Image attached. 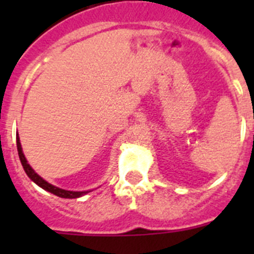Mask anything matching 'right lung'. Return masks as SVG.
<instances>
[{
	"label": "right lung",
	"mask_w": 254,
	"mask_h": 254,
	"mask_svg": "<svg viewBox=\"0 0 254 254\" xmlns=\"http://www.w3.org/2000/svg\"><path fill=\"white\" fill-rule=\"evenodd\" d=\"M16 145H17V152H19V158H20V161H21L22 164V168H24V170H25V173L28 174L29 178L31 179V181L34 182V183H37L39 187H42L43 190H48V192H51V193L56 194V196L58 197H62V198H77V197H81L84 196V194H86L89 190H82V192H75V190H62V188H58L56 187V186L51 185V183H48L47 181H44L43 178L40 176H38L37 173L33 170V168L30 167L28 164V161H26L25 159V155H24V152H22V149H21V143H20V138H19V134L16 136Z\"/></svg>",
	"instance_id": "1"
}]
</instances>
